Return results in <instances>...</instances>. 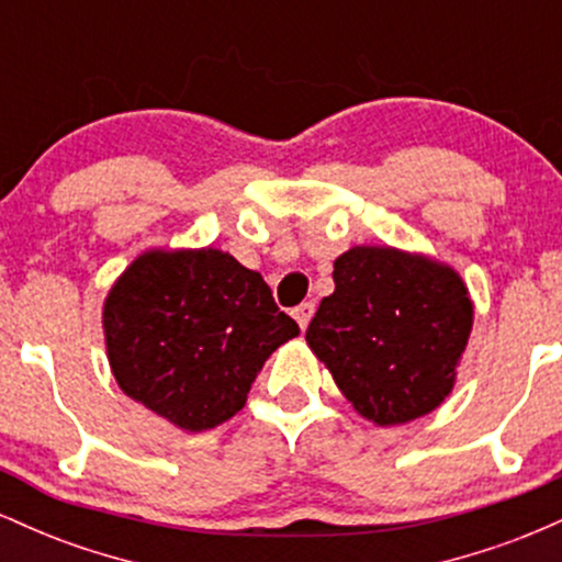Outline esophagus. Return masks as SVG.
Wrapping results in <instances>:
<instances>
[{
    "label": "esophagus",
    "instance_id": "1",
    "mask_svg": "<svg viewBox=\"0 0 562 562\" xmlns=\"http://www.w3.org/2000/svg\"><path fill=\"white\" fill-rule=\"evenodd\" d=\"M293 317H295V322H299L301 330H306L308 322H312V317H314V303L312 301L301 303V306L293 312Z\"/></svg>",
    "mask_w": 562,
    "mask_h": 562
}]
</instances>
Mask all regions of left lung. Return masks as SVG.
<instances>
[{
  "label": "left lung",
  "mask_w": 562,
  "mask_h": 562,
  "mask_svg": "<svg viewBox=\"0 0 562 562\" xmlns=\"http://www.w3.org/2000/svg\"><path fill=\"white\" fill-rule=\"evenodd\" d=\"M306 344L346 402L378 428L430 415L454 391L473 299L454 267L393 245H353Z\"/></svg>",
  "instance_id": "left-lung-1"
}]
</instances>
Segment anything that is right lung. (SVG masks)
I'll list each match as a JSON object with an SVG mask.
<instances>
[{"instance_id": "right-lung-1", "label": "right lung", "mask_w": 562, "mask_h": 562, "mask_svg": "<svg viewBox=\"0 0 562 562\" xmlns=\"http://www.w3.org/2000/svg\"><path fill=\"white\" fill-rule=\"evenodd\" d=\"M108 364L128 398L184 434L245 406L263 362L299 325L227 250L147 248L102 303Z\"/></svg>"}]
</instances>
